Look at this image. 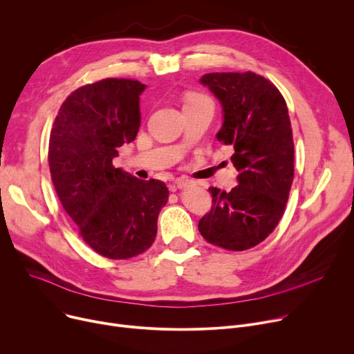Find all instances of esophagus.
<instances>
[{"label": "esophagus", "mask_w": 354, "mask_h": 354, "mask_svg": "<svg viewBox=\"0 0 354 354\" xmlns=\"http://www.w3.org/2000/svg\"><path fill=\"white\" fill-rule=\"evenodd\" d=\"M192 182L187 179V178H179L176 182H175V186L178 187V189H183V187H187Z\"/></svg>", "instance_id": "esophagus-1"}]
</instances>
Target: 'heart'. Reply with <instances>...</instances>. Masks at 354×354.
Returning <instances> with one entry per match:
<instances>
[{"instance_id": "obj_1", "label": "heart", "mask_w": 354, "mask_h": 354, "mask_svg": "<svg viewBox=\"0 0 354 354\" xmlns=\"http://www.w3.org/2000/svg\"><path fill=\"white\" fill-rule=\"evenodd\" d=\"M199 102H209L207 98L198 95V93H192V95L186 97V105H192V104H199Z\"/></svg>"}]
</instances>
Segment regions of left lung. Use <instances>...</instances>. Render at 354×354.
<instances>
[{"mask_svg":"<svg viewBox=\"0 0 354 354\" xmlns=\"http://www.w3.org/2000/svg\"><path fill=\"white\" fill-rule=\"evenodd\" d=\"M222 105L216 133L233 148L239 172L230 192L209 187L212 210L199 221L205 241L246 250L265 241L283 216L295 174V147L285 98L254 73H214L201 78Z\"/></svg>","mask_w":354,"mask_h":354,"instance_id":"left-lung-1","label":"left lung"}]
</instances>
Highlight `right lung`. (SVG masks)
<instances>
[{"mask_svg":"<svg viewBox=\"0 0 354 354\" xmlns=\"http://www.w3.org/2000/svg\"><path fill=\"white\" fill-rule=\"evenodd\" d=\"M145 88L124 78L84 85L64 101L51 131L55 192L85 243L109 259H129L152 246L169 198L162 180H140L112 165L118 148L136 138Z\"/></svg>","mask_w":354,"mask_h":354,"instance_id":"obj_1","label":"right lung"}]
</instances>
